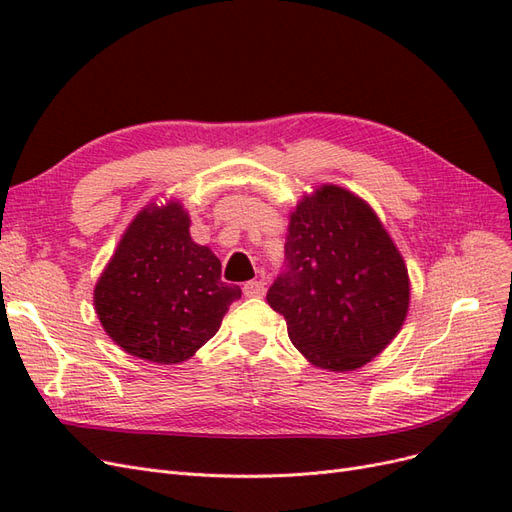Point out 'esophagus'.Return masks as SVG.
<instances>
[{"mask_svg": "<svg viewBox=\"0 0 512 512\" xmlns=\"http://www.w3.org/2000/svg\"><path fill=\"white\" fill-rule=\"evenodd\" d=\"M243 294H245V297H250V299H254V297H262V294H265V282L252 280V282L243 284Z\"/></svg>", "mask_w": 512, "mask_h": 512, "instance_id": "esophagus-1", "label": "esophagus"}]
</instances>
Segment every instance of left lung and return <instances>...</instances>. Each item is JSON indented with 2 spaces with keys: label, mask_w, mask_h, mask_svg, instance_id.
<instances>
[{
  "label": "left lung",
  "mask_w": 512,
  "mask_h": 512,
  "mask_svg": "<svg viewBox=\"0 0 512 512\" xmlns=\"http://www.w3.org/2000/svg\"><path fill=\"white\" fill-rule=\"evenodd\" d=\"M284 250L267 303L305 359L352 371L389 346L408 314V269L365 200L322 185L290 215Z\"/></svg>",
  "instance_id": "8db88e82"
}]
</instances>
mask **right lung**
Segmentation results:
<instances>
[{"label":"right lung","mask_w":512,"mask_h":512,"mask_svg":"<svg viewBox=\"0 0 512 512\" xmlns=\"http://www.w3.org/2000/svg\"><path fill=\"white\" fill-rule=\"evenodd\" d=\"M222 262L190 237L179 203L147 207L119 241L94 290L104 331L151 363H181L218 333L239 286H226Z\"/></svg>","instance_id":"1"}]
</instances>
